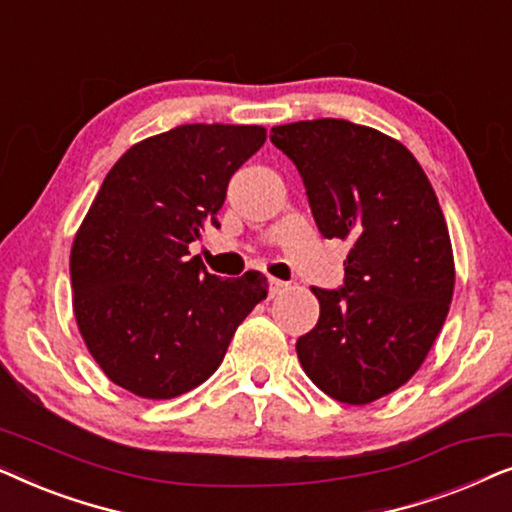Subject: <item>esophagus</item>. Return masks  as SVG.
I'll return each instance as SVG.
<instances>
[{
	"label": "esophagus",
	"mask_w": 512,
	"mask_h": 512,
	"mask_svg": "<svg viewBox=\"0 0 512 512\" xmlns=\"http://www.w3.org/2000/svg\"><path fill=\"white\" fill-rule=\"evenodd\" d=\"M286 286H289V284L282 282V279H275V277H272V279H270V296H272V298L279 296V293L286 291Z\"/></svg>",
	"instance_id": "esophagus-1"
}]
</instances>
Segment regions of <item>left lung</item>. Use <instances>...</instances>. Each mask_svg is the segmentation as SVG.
<instances>
[{"label": "left lung", "instance_id": "obj_1", "mask_svg": "<svg viewBox=\"0 0 512 512\" xmlns=\"http://www.w3.org/2000/svg\"><path fill=\"white\" fill-rule=\"evenodd\" d=\"M270 142L303 177L319 233L349 240L345 284L312 286L319 321L296 342L321 391L366 405L422 366L454 291L443 209L401 142L342 118L277 125Z\"/></svg>", "mask_w": 512, "mask_h": 512}]
</instances>
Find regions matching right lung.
I'll return each mask as SVG.
<instances>
[{
    "label": "right lung",
    "instance_id": "right-lung-1",
    "mask_svg": "<svg viewBox=\"0 0 512 512\" xmlns=\"http://www.w3.org/2000/svg\"><path fill=\"white\" fill-rule=\"evenodd\" d=\"M263 142L261 125H179L132 146L104 177L69 272L76 324L118 387L153 401L195 389L268 296L261 272L221 279L188 251L219 228L230 177Z\"/></svg>",
    "mask_w": 512,
    "mask_h": 512
}]
</instances>
